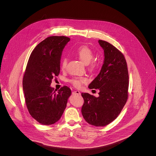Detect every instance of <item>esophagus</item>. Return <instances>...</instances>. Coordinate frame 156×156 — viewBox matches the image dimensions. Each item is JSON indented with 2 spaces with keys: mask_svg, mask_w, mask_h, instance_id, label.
<instances>
[{
  "mask_svg": "<svg viewBox=\"0 0 156 156\" xmlns=\"http://www.w3.org/2000/svg\"><path fill=\"white\" fill-rule=\"evenodd\" d=\"M73 95H80V92L79 90H76L73 92Z\"/></svg>",
  "mask_w": 156,
  "mask_h": 156,
  "instance_id": "34e87169",
  "label": "esophagus"
}]
</instances>
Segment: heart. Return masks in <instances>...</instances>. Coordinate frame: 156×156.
I'll use <instances>...</instances> for the list:
<instances>
[{"label": "heart", "mask_w": 156, "mask_h": 156, "mask_svg": "<svg viewBox=\"0 0 156 156\" xmlns=\"http://www.w3.org/2000/svg\"><path fill=\"white\" fill-rule=\"evenodd\" d=\"M76 55L80 59V60L85 65H88L90 63L94 57V53L89 47L86 46H82L79 47L76 51ZM67 64V59L64 58L61 62V68L62 69H66ZM95 67V65L93 63L90 64V69H93ZM71 83L76 88H80L83 83L87 82V79L85 77H75L70 80Z\"/></svg>", "instance_id": "heart-1"}]
</instances>
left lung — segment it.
<instances>
[{
	"mask_svg": "<svg viewBox=\"0 0 156 156\" xmlns=\"http://www.w3.org/2000/svg\"><path fill=\"white\" fill-rule=\"evenodd\" d=\"M98 43L104 50V62L88 88L98 89L99 96L82 93V114L90 125L103 127L115 120L126 103L129 73L126 59L119 50L105 41L98 40Z\"/></svg>",
	"mask_w": 156,
	"mask_h": 156,
	"instance_id": "8db88e82",
	"label": "left lung"
}]
</instances>
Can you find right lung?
I'll list each match as a JSON object with an SVG mask.
<instances>
[{"label":"right lung","instance_id":"add662e5","mask_svg":"<svg viewBox=\"0 0 156 156\" xmlns=\"http://www.w3.org/2000/svg\"><path fill=\"white\" fill-rule=\"evenodd\" d=\"M69 40L64 36L45 38L34 49L26 66L23 79L26 106L32 117L43 125L59 120L71 94L67 86L58 90L50 87L59 74L62 53Z\"/></svg>","mask_w":156,"mask_h":156}]
</instances>
